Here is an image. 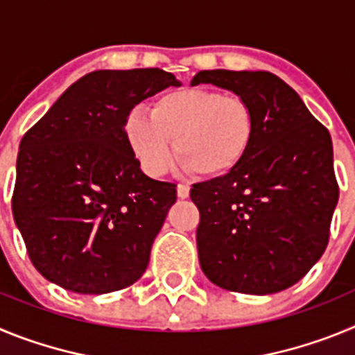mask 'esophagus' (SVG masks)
<instances>
[{"label":"esophagus","instance_id":"34e87169","mask_svg":"<svg viewBox=\"0 0 355 355\" xmlns=\"http://www.w3.org/2000/svg\"><path fill=\"white\" fill-rule=\"evenodd\" d=\"M190 196V187L188 184H178V197L180 199H187Z\"/></svg>","mask_w":355,"mask_h":355}]
</instances>
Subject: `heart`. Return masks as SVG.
I'll use <instances>...</instances> for the list:
<instances>
[{
  "instance_id": "1",
  "label": "heart",
  "mask_w": 355,
  "mask_h": 355,
  "mask_svg": "<svg viewBox=\"0 0 355 355\" xmlns=\"http://www.w3.org/2000/svg\"><path fill=\"white\" fill-rule=\"evenodd\" d=\"M124 133L131 153L149 175H162L175 158L200 178L231 174L247 158L256 139V115L240 96L193 89L163 94L149 108V117L135 110Z\"/></svg>"
}]
</instances>
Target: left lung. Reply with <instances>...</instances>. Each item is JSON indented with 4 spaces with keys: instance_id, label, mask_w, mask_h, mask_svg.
I'll use <instances>...</instances> for the list:
<instances>
[{
    "instance_id": "left-lung-1",
    "label": "left lung",
    "mask_w": 355,
    "mask_h": 355,
    "mask_svg": "<svg viewBox=\"0 0 355 355\" xmlns=\"http://www.w3.org/2000/svg\"><path fill=\"white\" fill-rule=\"evenodd\" d=\"M199 83L243 97L256 115V139L240 167L190 190L200 213V268L229 291L286 290L327 247L340 197L331 135L272 72L200 71L192 87Z\"/></svg>"
}]
</instances>
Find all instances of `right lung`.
<instances>
[{
    "instance_id": "obj_1",
    "label": "right lung",
    "mask_w": 355,
    "mask_h": 355,
    "mask_svg": "<svg viewBox=\"0 0 355 355\" xmlns=\"http://www.w3.org/2000/svg\"><path fill=\"white\" fill-rule=\"evenodd\" d=\"M180 85L162 69L89 72L26 131L12 213L48 281L101 295L142 277L175 184L140 171L124 122L140 101Z\"/></svg>"
}]
</instances>
